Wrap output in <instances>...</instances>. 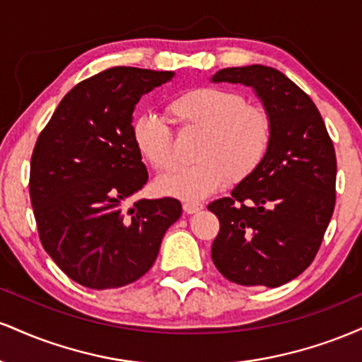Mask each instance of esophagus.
Listing matches in <instances>:
<instances>
[{
  "instance_id": "34e87169",
  "label": "esophagus",
  "mask_w": 362,
  "mask_h": 362,
  "mask_svg": "<svg viewBox=\"0 0 362 362\" xmlns=\"http://www.w3.org/2000/svg\"><path fill=\"white\" fill-rule=\"evenodd\" d=\"M202 204H199V202H190V201H185L184 202V211L187 214H195L197 213V211H201L202 209Z\"/></svg>"
}]
</instances>
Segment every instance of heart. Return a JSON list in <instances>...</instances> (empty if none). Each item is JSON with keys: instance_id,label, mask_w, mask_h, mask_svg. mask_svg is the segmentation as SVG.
I'll list each match as a JSON object with an SVG mask.
<instances>
[{"instance_id": "b5f03b06", "label": "heart", "mask_w": 362, "mask_h": 362, "mask_svg": "<svg viewBox=\"0 0 362 362\" xmlns=\"http://www.w3.org/2000/svg\"><path fill=\"white\" fill-rule=\"evenodd\" d=\"M167 110L182 131H202L195 158L199 163L178 168L158 182L170 197L199 201L231 182L248 178L264 163L272 143V120L264 109L248 105L240 91L199 86L178 93ZM131 138L144 161L160 173L175 167L173 132L165 119L141 114L132 120Z\"/></svg>"}]
</instances>
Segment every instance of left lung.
Wrapping results in <instances>:
<instances>
[{
	"mask_svg": "<svg viewBox=\"0 0 362 362\" xmlns=\"http://www.w3.org/2000/svg\"><path fill=\"white\" fill-rule=\"evenodd\" d=\"M213 81L255 90L272 143L257 172L207 206L219 219L211 257L228 281L277 288L306 271L334 214V143L313 100L277 69L226 68Z\"/></svg>",
	"mask_w": 362,
	"mask_h": 362,
	"instance_id": "1",
	"label": "left lung"
}]
</instances>
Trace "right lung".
Segmentation results:
<instances>
[{"mask_svg":"<svg viewBox=\"0 0 362 362\" xmlns=\"http://www.w3.org/2000/svg\"><path fill=\"white\" fill-rule=\"evenodd\" d=\"M172 78V71L105 69L68 91L37 139L28 189L40 242L85 288H122L143 277L180 218L182 204L172 197L126 206L148 182L131 138L132 112Z\"/></svg>","mask_w":362,"mask_h":362,"instance_id":"obj_1","label":"right lung"}]
</instances>
